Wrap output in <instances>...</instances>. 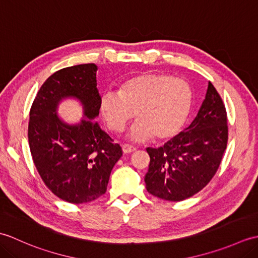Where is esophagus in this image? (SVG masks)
<instances>
[{
	"instance_id": "obj_1",
	"label": "esophagus",
	"mask_w": 258,
	"mask_h": 258,
	"mask_svg": "<svg viewBox=\"0 0 258 258\" xmlns=\"http://www.w3.org/2000/svg\"><path fill=\"white\" fill-rule=\"evenodd\" d=\"M122 150H123L124 153H126V154H127V153H132V152L136 151V147L133 146V145H130V144H123L122 145Z\"/></svg>"
}]
</instances>
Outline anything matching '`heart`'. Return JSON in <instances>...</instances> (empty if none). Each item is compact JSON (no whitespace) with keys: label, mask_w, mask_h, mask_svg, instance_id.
<instances>
[{"label":"heart","mask_w":258,"mask_h":258,"mask_svg":"<svg viewBox=\"0 0 258 258\" xmlns=\"http://www.w3.org/2000/svg\"><path fill=\"white\" fill-rule=\"evenodd\" d=\"M191 101L193 92L185 80L144 73L124 81L118 92L104 93L101 111L114 132L123 131L135 114L139 119L130 130L131 139L143 141L154 135L156 140H167L183 127Z\"/></svg>","instance_id":"heart-1"}]
</instances>
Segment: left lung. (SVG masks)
<instances>
[{
	"label": "left lung",
	"instance_id": "1",
	"mask_svg": "<svg viewBox=\"0 0 258 258\" xmlns=\"http://www.w3.org/2000/svg\"><path fill=\"white\" fill-rule=\"evenodd\" d=\"M228 140L227 114L208 82L205 100L187 128L158 149L147 147L146 189L158 199L179 202L199 193L217 172Z\"/></svg>",
	"mask_w": 258,
	"mask_h": 258
}]
</instances>
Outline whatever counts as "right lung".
Instances as JSON below:
<instances>
[{
  "mask_svg": "<svg viewBox=\"0 0 258 258\" xmlns=\"http://www.w3.org/2000/svg\"><path fill=\"white\" fill-rule=\"evenodd\" d=\"M96 71L93 63L57 71L38 90L30 111L27 136L37 172L54 195L72 204L105 194L109 175L123 154L122 147L92 120L101 108ZM67 97L78 98L84 105L87 118L79 124L63 122L56 113Z\"/></svg>",
  "mask_w": 258,
  "mask_h": 258,
  "instance_id": "add662e5",
  "label": "right lung"
}]
</instances>
